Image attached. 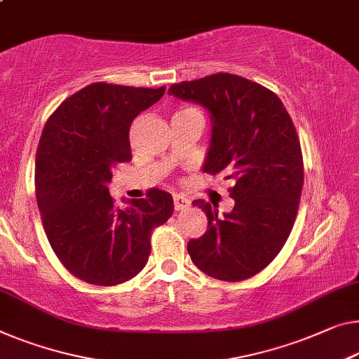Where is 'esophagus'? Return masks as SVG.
Here are the masks:
<instances>
[{
	"mask_svg": "<svg viewBox=\"0 0 359 359\" xmlns=\"http://www.w3.org/2000/svg\"><path fill=\"white\" fill-rule=\"evenodd\" d=\"M190 201L187 200L184 195H174V210L175 211H180V210H185V208H189Z\"/></svg>",
	"mask_w": 359,
	"mask_h": 359,
	"instance_id": "1",
	"label": "esophagus"
}]
</instances>
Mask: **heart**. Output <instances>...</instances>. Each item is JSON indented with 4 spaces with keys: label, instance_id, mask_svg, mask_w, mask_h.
Segmentation results:
<instances>
[{
    "label": "heart",
    "instance_id": "1",
    "mask_svg": "<svg viewBox=\"0 0 359 359\" xmlns=\"http://www.w3.org/2000/svg\"><path fill=\"white\" fill-rule=\"evenodd\" d=\"M189 111H196V109H191V108H187V109H184V111H180V112H189Z\"/></svg>",
    "mask_w": 359,
    "mask_h": 359
}]
</instances>
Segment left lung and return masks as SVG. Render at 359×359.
<instances>
[{"mask_svg":"<svg viewBox=\"0 0 359 359\" xmlns=\"http://www.w3.org/2000/svg\"><path fill=\"white\" fill-rule=\"evenodd\" d=\"M169 95L210 111L203 170L233 184L235 206L224 216L210 203H191L206 212L208 229L187 245L190 258L214 279H250L280 253L297 219L304 170L292 117L274 92L235 74L174 83Z\"/></svg>","mask_w":359,"mask_h":359,"instance_id":"obj_1","label":"left lung"}]
</instances>
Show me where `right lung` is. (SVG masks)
I'll return each instance as SVG.
<instances>
[{
    "label": "right lung",
    "instance_id": "add662e5",
    "mask_svg": "<svg viewBox=\"0 0 359 359\" xmlns=\"http://www.w3.org/2000/svg\"><path fill=\"white\" fill-rule=\"evenodd\" d=\"M165 87L96 82L57 106L35 159L41 222L62 266L93 285L130 280L148 263L151 231L174 212L172 196L151 189L121 210L109 195L112 170L132 159L128 132Z\"/></svg>",
    "mask_w": 359,
    "mask_h": 359
}]
</instances>
